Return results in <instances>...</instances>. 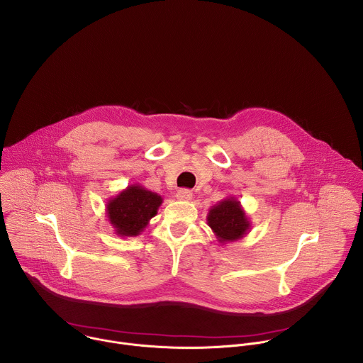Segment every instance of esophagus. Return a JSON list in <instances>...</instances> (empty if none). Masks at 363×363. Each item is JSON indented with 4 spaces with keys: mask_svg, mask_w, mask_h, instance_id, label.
<instances>
[{
    "mask_svg": "<svg viewBox=\"0 0 363 363\" xmlns=\"http://www.w3.org/2000/svg\"><path fill=\"white\" fill-rule=\"evenodd\" d=\"M176 197L179 200H183V201H190L193 199V193L190 190H187V189H182V190L177 191Z\"/></svg>",
    "mask_w": 363,
    "mask_h": 363,
    "instance_id": "1",
    "label": "esophagus"
}]
</instances>
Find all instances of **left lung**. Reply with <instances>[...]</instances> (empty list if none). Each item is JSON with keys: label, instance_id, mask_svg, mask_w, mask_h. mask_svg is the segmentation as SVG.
I'll use <instances>...</instances> for the list:
<instances>
[{"label": "left lung", "instance_id": "obj_1", "mask_svg": "<svg viewBox=\"0 0 363 363\" xmlns=\"http://www.w3.org/2000/svg\"><path fill=\"white\" fill-rule=\"evenodd\" d=\"M207 224L223 245L241 240L251 228L250 218L235 197H227L211 206L207 214Z\"/></svg>", "mask_w": 363, "mask_h": 363}]
</instances>
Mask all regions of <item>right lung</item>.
Here are the masks:
<instances>
[{
    "instance_id": "right-lung-1",
    "label": "right lung",
    "mask_w": 363,
    "mask_h": 363,
    "mask_svg": "<svg viewBox=\"0 0 363 363\" xmlns=\"http://www.w3.org/2000/svg\"><path fill=\"white\" fill-rule=\"evenodd\" d=\"M163 199L139 183L128 186L106 203V217L119 237H136L157 214Z\"/></svg>"
}]
</instances>
